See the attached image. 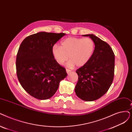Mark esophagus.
Listing matches in <instances>:
<instances>
[{
    "instance_id": "34e87169",
    "label": "esophagus",
    "mask_w": 132,
    "mask_h": 132,
    "mask_svg": "<svg viewBox=\"0 0 132 132\" xmlns=\"http://www.w3.org/2000/svg\"><path fill=\"white\" fill-rule=\"evenodd\" d=\"M66 72H67V74H68V73H70V72H71V70H69V69H66Z\"/></svg>"
}]
</instances>
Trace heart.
Here are the masks:
<instances>
[{
    "instance_id": "heart-1",
    "label": "heart",
    "mask_w": 132,
    "mask_h": 132,
    "mask_svg": "<svg viewBox=\"0 0 132 132\" xmlns=\"http://www.w3.org/2000/svg\"><path fill=\"white\" fill-rule=\"evenodd\" d=\"M95 49V43L89 38L69 37L61 43V46L53 45L51 52L57 64L62 65L68 59L67 66L82 67L89 61Z\"/></svg>"
}]
</instances>
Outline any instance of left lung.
I'll return each mask as SVG.
<instances>
[{
  "instance_id": "obj_1",
  "label": "left lung",
  "mask_w": 132,
  "mask_h": 132,
  "mask_svg": "<svg viewBox=\"0 0 132 132\" xmlns=\"http://www.w3.org/2000/svg\"><path fill=\"white\" fill-rule=\"evenodd\" d=\"M89 37L95 43V49L86 64L76 71L78 81L75 87L76 95L81 99L92 101L104 95L111 86L114 78L115 57L107 43L94 34Z\"/></svg>"
}]
</instances>
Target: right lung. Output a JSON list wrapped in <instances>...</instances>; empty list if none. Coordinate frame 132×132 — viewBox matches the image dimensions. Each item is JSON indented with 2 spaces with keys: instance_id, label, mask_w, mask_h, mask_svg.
Wrapping results in <instances>:
<instances>
[{
  "instance_id": "obj_1",
  "label": "right lung",
  "mask_w": 132,
  "mask_h": 132,
  "mask_svg": "<svg viewBox=\"0 0 132 132\" xmlns=\"http://www.w3.org/2000/svg\"><path fill=\"white\" fill-rule=\"evenodd\" d=\"M65 34L40 32L28 36L20 44L16 59L17 77L22 88L34 98L50 99L67 76L51 52L53 46Z\"/></svg>"
}]
</instances>
